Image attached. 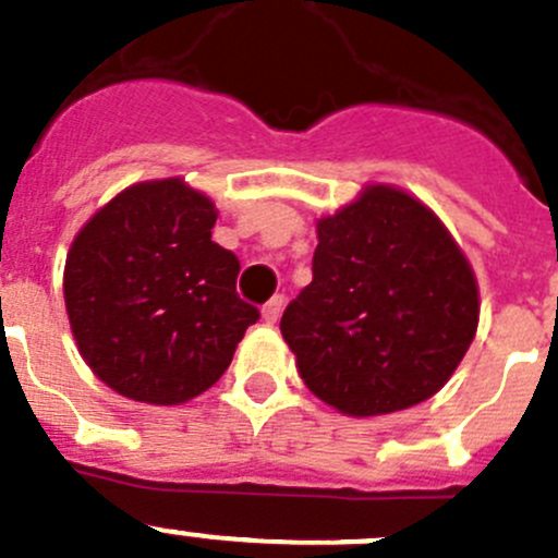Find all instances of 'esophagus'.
I'll use <instances>...</instances> for the list:
<instances>
[{
    "label": "esophagus",
    "instance_id": "34e87169",
    "mask_svg": "<svg viewBox=\"0 0 558 558\" xmlns=\"http://www.w3.org/2000/svg\"><path fill=\"white\" fill-rule=\"evenodd\" d=\"M283 305H286V296H283V294H275L272 300H269L267 305L262 307L264 322H267V324H275V322H278L280 313H283Z\"/></svg>",
    "mask_w": 558,
    "mask_h": 558
}]
</instances>
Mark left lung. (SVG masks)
Segmentation results:
<instances>
[{"label":"left lung","mask_w":558,"mask_h":558,"mask_svg":"<svg viewBox=\"0 0 558 558\" xmlns=\"http://www.w3.org/2000/svg\"><path fill=\"white\" fill-rule=\"evenodd\" d=\"M480 322L472 267L423 202L367 185L318 220L313 280L280 318L302 381L349 416L439 392Z\"/></svg>","instance_id":"obj_1"}]
</instances>
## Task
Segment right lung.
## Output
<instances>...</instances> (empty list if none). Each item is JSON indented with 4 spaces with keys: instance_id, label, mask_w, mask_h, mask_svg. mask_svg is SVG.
Returning a JSON list of instances; mask_svg holds the SVG:
<instances>
[{
    "instance_id": "add662e5",
    "label": "right lung",
    "mask_w": 558,
    "mask_h": 558,
    "mask_svg": "<svg viewBox=\"0 0 558 558\" xmlns=\"http://www.w3.org/2000/svg\"><path fill=\"white\" fill-rule=\"evenodd\" d=\"M215 220V204L182 180L142 182L97 209L70 245V329L113 392L185 403L223 376L258 322L236 294L240 258L213 242Z\"/></svg>"
}]
</instances>
